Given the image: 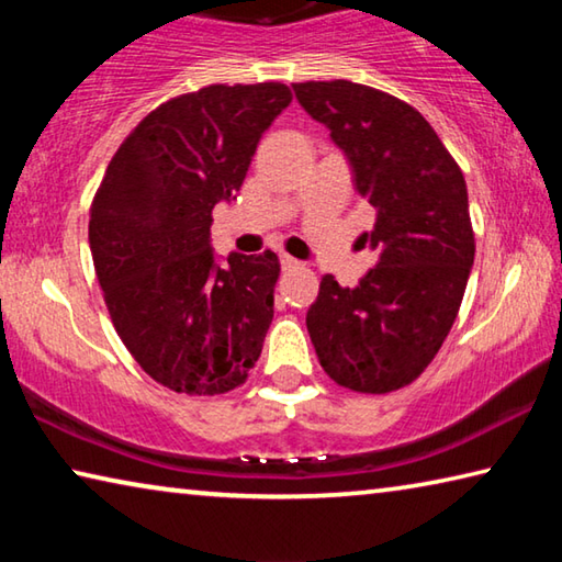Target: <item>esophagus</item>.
Wrapping results in <instances>:
<instances>
[{"label":"esophagus","instance_id":"34e87169","mask_svg":"<svg viewBox=\"0 0 562 562\" xmlns=\"http://www.w3.org/2000/svg\"><path fill=\"white\" fill-rule=\"evenodd\" d=\"M280 265H282V268L284 270H292V268H297V260H294V258H290V255H280Z\"/></svg>","mask_w":562,"mask_h":562}]
</instances>
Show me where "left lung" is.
<instances>
[{"label": "left lung", "instance_id": "left-lung-1", "mask_svg": "<svg viewBox=\"0 0 562 562\" xmlns=\"http://www.w3.org/2000/svg\"><path fill=\"white\" fill-rule=\"evenodd\" d=\"M292 89L345 150L357 193L376 211L374 231L359 237L376 265L357 288L322 278L310 339L339 386L396 392L431 364L459 315L475 255L463 173L402 99L345 79Z\"/></svg>", "mask_w": 562, "mask_h": 562}]
</instances>
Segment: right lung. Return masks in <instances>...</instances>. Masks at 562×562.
Instances as JSON below:
<instances>
[{
  "label": "right lung",
  "mask_w": 562,
  "mask_h": 562,
  "mask_svg": "<svg viewBox=\"0 0 562 562\" xmlns=\"http://www.w3.org/2000/svg\"><path fill=\"white\" fill-rule=\"evenodd\" d=\"M290 89L213 83L138 123L93 195L89 245L113 327L131 357L178 394L245 384L274 315L278 255L215 262L213 207L240 190Z\"/></svg>",
  "instance_id": "obj_1"
}]
</instances>
